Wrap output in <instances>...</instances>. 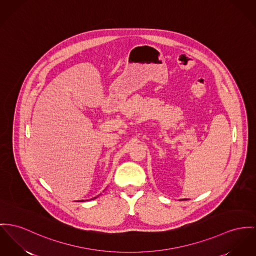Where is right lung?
Returning <instances> with one entry per match:
<instances>
[{
  "mask_svg": "<svg viewBox=\"0 0 256 256\" xmlns=\"http://www.w3.org/2000/svg\"><path fill=\"white\" fill-rule=\"evenodd\" d=\"M100 195H101V194H100ZM100 195H98V196H97V197H99V196H100ZM97 197H94V198H92V199H91V200H94V199H95V198H97ZM78 202H84V200H80V201H78Z\"/></svg>",
  "mask_w": 256,
  "mask_h": 256,
  "instance_id": "obj_1",
  "label": "right lung"
}]
</instances>
